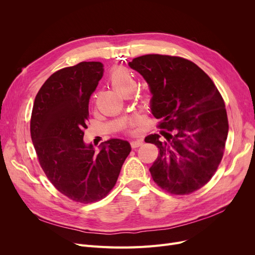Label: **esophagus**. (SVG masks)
Wrapping results in <instances>:
<instances>
[{
  "mask_svg": "<svg viewBox=\"0 0 255 255\" xmlns=\"http://www.w3.org/2000/svg\"><path fill=\"white\" fill-rule=\"evenodd\" d=\"M130 144H131V148H132V149H135V148H138L139 145L142 144V140H141V139L132 140V141L130 142Z\"/></svg>",
  "mask_w": 255,
  "mask_h": 255,
  "instance_id": "obj_1",
  "label": "esophagus"
}]
</instances>
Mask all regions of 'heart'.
<instances>
[{"label":"heart","instance_id":"b5f03b06","mask_svg":"<svg viewBox=\"0 0 255 255\" xmlns=\"http://www.w3.org/2000/svg\"><path fill=\"white\" fill-rule=\"evenodd\" d=\"M110 80L114 89L123 96L128 93H133L136 89L134 77L125 68H119L113 71L110 76Z\"/></svg>","mask_w":255,"mask_h":255}]
</instances>
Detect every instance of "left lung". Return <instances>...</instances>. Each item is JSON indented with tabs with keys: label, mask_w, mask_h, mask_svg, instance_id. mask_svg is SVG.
<instances>
[{
	"label": "left lung",
	"mask_w": 255,
	"mask_h": 255,
	"mask_svg": "<svg viewBox=\"0 0 255 255\" xmlns=\"http://www.w3.org/2000/svg\"><path fill=\"white\" fill-rule=\"evenodd\" d=\"M129 66L148 83L151 111L162 129L144 138L159 149L150 167L154 182L176 195L200 189L216 172L229 133L221 94L204 70L181 57L145 55Z\"/></svg>",
	"instance_id": "obj_1"
}]
</instances>
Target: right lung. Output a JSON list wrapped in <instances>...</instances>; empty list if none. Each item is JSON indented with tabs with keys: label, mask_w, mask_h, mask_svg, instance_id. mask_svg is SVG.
<instances>
[{
	"label": "right lung",
	"mask_w": 255,
	"mask_h": 255,
	"mask_svg": "<svg viewBox=\"0 0 255 255\" xmlns=\"http://www.w3.org/2000/svg\"><path fill=\"white\" fill-rule=\"evenodd\" d=\"M103 75L100 62H80L51 74L37 93L31 137L40 166L62 194L95 203L114 188L131 151L127 140L111 138L97 153L84 142L89 100Z\"/></svg>",
	"instance_id": "right-lung-1"
}]
</instances>
